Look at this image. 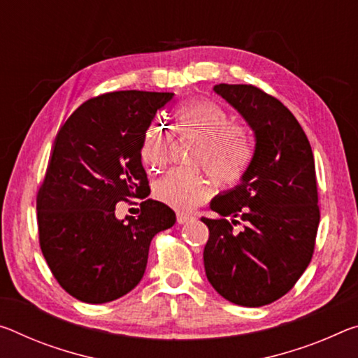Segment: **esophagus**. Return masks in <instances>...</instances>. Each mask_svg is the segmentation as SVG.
Listing matches in <instances>:
<instances>
[{
    "label": "esophagus",
    "mask_w": 358,
    "mask_h": 358,
    "mask_svg": "<svg viewBox=\"0 0 358 358\" xmlns=\"http://www.w3.org/2000/svg\"><path fill=\"white\" fill-rule=\"evenodd\" d=\"M189 220H192L191 215H188V213H177V221H178V224H185V223H188Z\"/></svg>",
    "instance_id": "1"
}]
</instances>
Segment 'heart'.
Instances as JSON below:
<instances>
[{
  "label": "heart",
  "instance_id": "obj_1",
  "mask_svg": "<svg viewBox=\"0 0 358 358\" xmlns=\"http://www.w3.org/2000/svg\"><path fill=\"white\" fill-rule=\"evenodd\" d=\"M181 130L196 134L202 146L194 162L206 167L210 177L223 186H234L247 173L253 157L252 138L245 129L231 124L229 113L207 99H194L175 110ZM170 132L166 124L152 121L141 138L140 157L145 167L156 172L169 161ZM159 202L188 212L212 194V185L196 169L177 167L159 178L152 189Z\"/></svg>",
  "mask_w": 358,
  "mask_h": 358
}]
</instances>
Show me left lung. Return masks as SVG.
<instances>
[{
	"label": "left lung",
	"instance_id": "obj_1",
	"mask_svg": "<svg viewBox=\"0 0 358 358\" xmlns=\"http://www.w3.org/2000/svg\"><path fill=\"white\" fill-rule=\"evenodd\" d=\"M245 119L255 151L241 183L210 202L206 275L228 301L259 308L282 298L310 263L319 228L314 155L296 117L250 84H217ZM230 220H227V217ZM244 221L237 233L231 226Z\"/></svg>",
	"mask_w": 358,
	"mask_h": 358
}]
</instances>
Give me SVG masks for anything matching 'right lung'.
I'll use <instances>...</instances> for the list:
<instances>
[{
	"mask_svg": "<svg viewBox=\"0 0 358 358\" xmlns=\"http://www.w3.org/2000/svg\"><path fill=\"white\" fill-rule=\"evenodd\" d=\"M172 92L121 90L87 100L66 119L38 191L39 245L57 282L83 303L103 304L138 285L151 239L175 212L146 199L138 218H116V203L148 197L140 146Z\"/></svg>",
	"mask_w": 358,
	"mask_h": 358,
	"instance_id": "right-lung-1",
	"label": "right lung"
}]
</instances>
